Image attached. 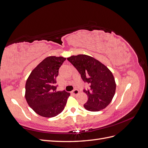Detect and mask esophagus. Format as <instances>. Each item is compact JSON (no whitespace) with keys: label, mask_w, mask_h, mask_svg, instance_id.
Listing matches in <instances>:
<instances>
[{"label":"esophagus","mask_w":148,"mask_h":148,"mask_svg":"<svg viewBox=\"0 0 148 148\" xmlns=\"http://www.w3.org/2000/svg\"><path fill=\"white\" fill-rule=\"evenodd\" d=\"M72 93L75 95H77L79 94V91L78 89H74V90L72 91Z\"/></svg>","instance_id":"obj_1"}]
</instances>
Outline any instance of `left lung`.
Masks as SVG:
<instances>
[{
	"label": "left lung",
	"mask_w": 148,
	"mask_h": 148,
	"mask_svg": "<svg viewBox=\"0 0 148 148\" xmlns=\"http://www.w3.org/2000/svg\"><path fill=\"white\" fill-rule=\"evenodd\" d=\"M84 82L90 84V90H84L88 101L84 104L87 110L97 112L105 109L112 100L116 83L111 71L101 62L89 56L79 54L67 58Z\"/></svg>",
	"instance_id": "1"
}]
</instances>
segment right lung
<instances>
[{
  "label": "right lung",
  "mask_w": 148,
  "mask_h": 148,
  "mask_svg": "<svg viewBox=\"0 0 148 148\" xmlns=\"http://www.w3.org/2000/svg\"><path fill=\"white\" fill-rule=\"evenodd\" d=\"M66 60L63 57L49 56L31 71L25 84V98L37 114L51 118L64 110L70 92L57 91L56 78L59 69Z\"/></svg>",
  "instance_id": "obj_1"
}]
</instances>
